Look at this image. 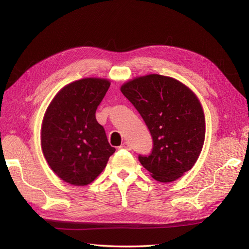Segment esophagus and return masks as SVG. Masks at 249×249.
Returning a JSON list of instances; mask_svg holds the SVG:
<instances>
[{"instance_id": "obj_1", "label": "esophagus", "mask_w": 249, "mask_h": 249, "mask_svg": "<svg viewBox=\"0 0 249 249\" xmlns=\"http://www.w3.org/2000/svg\"><path fill=\"white\" fill-rule=\"evenodd\" d=\"M119 148L120 149H127V150H129V149H131V144H130L129 142H124L123 144L119 146Z\"/></svg>"}]
</instances>
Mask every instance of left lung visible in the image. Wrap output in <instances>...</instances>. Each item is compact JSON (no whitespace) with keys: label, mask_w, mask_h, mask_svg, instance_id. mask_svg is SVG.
<instances>
[{"label":"left lung","mask_w":249,"mask_h":249,"mask_svg":"<svg viewBox=\"0 0 249 249\" xmlns=\"http://www.w3.org/2000/svg\"><path fill=\"white\" fill-rule=\"evenodd\" d=\"M120 90L152 135V152L138 156L142 166L163 183L190 170L205 140V116L195 94L180 82L161 74L134 79Z\"/></svg>","instance_id":"8db88e82"}]
</instances>
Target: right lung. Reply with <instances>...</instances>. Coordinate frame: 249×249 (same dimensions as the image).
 Instances as JSON below:
<instances>
[{
  "mask_svg": "<svg viewBox=\"0 0 249 249\" xmlns=\"http://www.w3.org/2000/svg\"><path fill=\"white\" fill-rule=\"evenodd\" d=\"M110 87L105 79H82L63 87L44 114L41 146L50 167L64 182L85 186L115 152L95 112Z\"/></svg>",
  "mask_w": 249,
  "mask_h": 249,
  "instance_id": "add662e5",
  "label": "right lung"
}]
</instances>
